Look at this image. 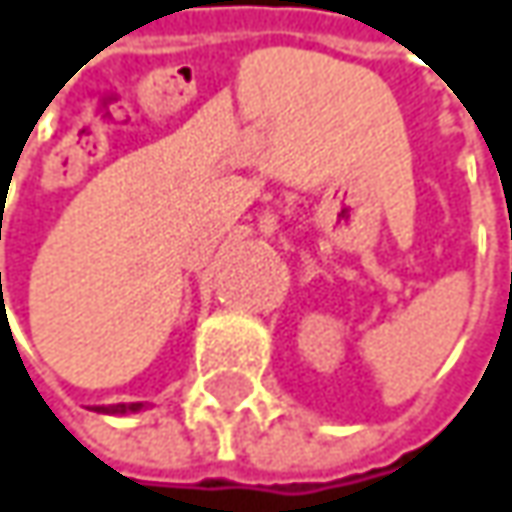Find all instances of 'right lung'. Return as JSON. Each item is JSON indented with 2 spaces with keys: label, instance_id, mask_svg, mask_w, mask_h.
<instances>
[{
  "label": "right lung",
  "instance_id": "right-lung-1",
  "mask_svg": "<svg viewBox=\"0 0 512 512\" xmlns=\"http://www.w3.org/2000/svg\"><path fill=\"white\" fill-rule=\"evenodd\" d=\"M143 403H115V406H97V412L103 415H132V412H141Z\"/></svg>",
  "mask_w": 512,
  "mask_h": 512
}]
</instances>
